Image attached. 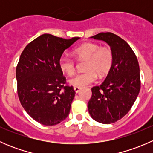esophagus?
Wrapping results in <instances>:
<instances>
[{
    "label": "esophagus",
    "instance_id": "esophagus-1",
    "mask_svg": "<svg viewBox=\"0 0 153 153\" xmlns=\"http://www.w3.org/2000/svg\"><path fill=\"white\" fill-rule=\"evenodd\" d=\"M73 88H74V90L75 91V92H76V93H78V92L80 91V89H81V88L78 87V86H74Z\"/></svg>",
    "mask_w": 153,
    "mask_h": 153
}]
</instances>
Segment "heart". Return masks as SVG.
<instances>
[{"mask_svg": "<svg viewBox=\"0 0 153 153\" xmlns=\"http://www.w3.org/2000/svg\"><path fill=\"white\" fill-rule=\"evenodd\" d=\"M73 55L77 59H86V71L77 74L69 79L71 85L84 86L95 81L97 75L100 78L106 75L112 66L113 54L109 48L100 47L98 44L85 42L73 49ZM59 68L64 73L72 75L75 73V61L67 56L61 57L58 61Z\"/></svg>", "mask_w": 153, "mask_h": 153, "instance_id": "b5f03b06", "label": "heart"}]
</instances>
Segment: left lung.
Masks as SVG:
<instances>
[{
	"label": "left lung",
	"instance_id": "obj_1",
	"mask_svg": "<svg viewBox=\"0 0 153 153\" xmlns=\"http://www.w3.org/2000/svg\"><path fill=\"white\" fill-rule=\"evenodd\" d=\"M105 41L113 54V63L106 79L92 88L88 110L95 121L115 123L128 113L141 88L140 69L135 54L129 44L112 32L91 37Z\"/></svg>",
	"mask_w": 153,
	"mask_h": 153
}]
</instances>
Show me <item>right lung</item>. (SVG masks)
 Wrapping results in <instances>:
<instances>
[{
	"mask_svg": "<svg viewBox=\"0 0 153 153\" xmlns=\"http://www.w3.org/2000/svg\"><path fill=\"white\" fill-rule=\"evenodd\" d=\"M80 38L64 39L44 34L24 48L16 67L18 95L35 121L53 126L67 118L75 92L66 85L58 61Z\"/></svg>",
	"mask_w": 153,
	"mask_h": 153,
	"instance_id": "add662e5",
	"label": "right lung"
}]
</instances>
